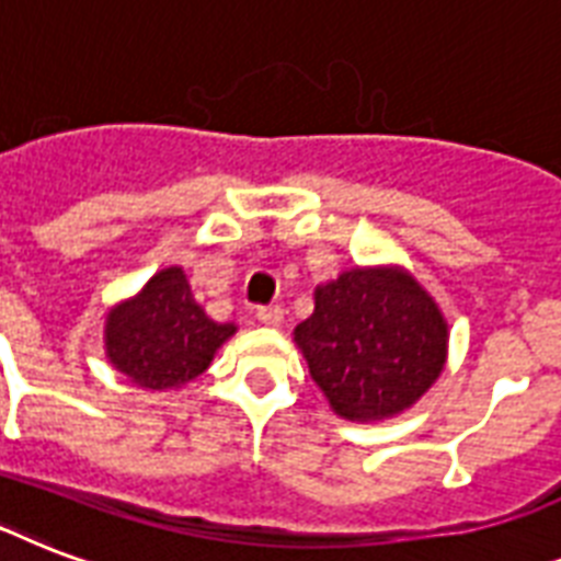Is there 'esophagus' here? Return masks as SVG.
<instances>
[{
	"label": "esophagus",
	"instance_id": "esophagus-1",
	"mask_svg": "<svg viewBox=\"0 0 561 561\" xmlns=\"http://www.w3.org/2000/svg\"><path fill=\"white\" fill-rule=\"evenodd\" d=\"M259 320L264 325H279L285 320V311H282V306H262L259 308Z\"/></svg>",
	"mask_w": 561,
	"mask_h": 561
}]
</instances>
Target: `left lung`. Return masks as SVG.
I'll use <instances>...</instances> for the list:
<instances>
[{"label": "left lung", "instance_id": "left-lung-1", "mask_svg": "<svg viewBox=\"0 0 561 561\" xmlns=\"http://www.w3.org/2000/svg\"><path fill=\"white\" fill-rule=\"evenodd\" d=\"M311 378L346 419L410 408L445 367L448 325L404 271H346L314 294L297 325Z\"/></svg>", "mask_w": 561, "mask_h": 561}]
</instances>
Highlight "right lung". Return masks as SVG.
I'll return each instance as SVG.
<instances>
[{
  "mask_svg": "<svg viewBox=\"0 0 561 561\" xmlns=\"http://www.w3.org/2000/svg\"><path fill=\"white\" fill-rule=\"evenodd\" d=\"M232 332V323L206 317L183 271L169 267L139 297L110 311L104 341L118 373L145 390H165L197 378Z\"/></svg>",
  "mask_w": 561,
  "mask_h": 561,
  "instance_id": "right-lung-1",
  "label": "right lung"
}]
</instances>
